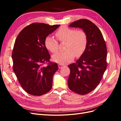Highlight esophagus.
Masks as SVG:
<instances>
[{
  "mask_svg": "<svg viewBox=\"0 0 121 121\" xmlns=\"http://www.w3.org/2000/svg\"><path fill=\"white\" fill-rule=\"evenodd\" d=\"M58 68H59V69H61L62 68L64 67V65H61V64H59V65H58Z\"/></svg>",
  "mask_w": 121,
  "mask_h": 121,
  "instance_id": "1",
  "label": "esophagus"
}]
</instances>
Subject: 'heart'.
I'll return each mask as SVG.
<instances>
[{
    "label": "heart",
    "mask_w": 121,
    "mask_h": 121,
    "mask_svg": "<svg viewBox=\"0 0 121 121\" xmlns=\"http://www.w3.org/2000/svg\"><path fill=\"white\" fill-rule=\"evenodd\" d=\"M57 39L60 42H66L65 52H59L52 56L54 61L60 64L70 63L76 56H80L86 48L88 39L86 33L83 30H77L67 26L60 28L56 33ZM44 44L47 49L52 53L58 49V43L52 36L45 38Z\"/></svg>",
    "instance_id": "1"
}]
</instances>
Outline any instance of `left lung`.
<instances>
[{
    "instance_id": "1",
    "label": "left lung",
    "mask_w": 121,
    "mask_h": 121,
    "mask_svg": "<svg viewBox=\"0 0 121 121\" xmlns=\"http://www.w3.org/2000/svg\"><path fill=\"white\" fill-rule=\"evenodd\" d=\"M80 28L87 35V45L79 59L68 65L70 74L69 89L80 95L90 93L98 86L107 68V46L101 32L92 22L87 19L76 21L69 26Z\"/></svg>"
}]
</instances>
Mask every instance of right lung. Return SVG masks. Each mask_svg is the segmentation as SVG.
Segmentation results:
<instances>
[{
  "mask_svg": "<svg viewBox=\"0 0 121 121\" xmlns=\"http://www.w3.org/2000/svg\"><path fill=\"white\" fill-rule=\"evenodd\" d=\"M60 25L34 23L17 36L12 52L13 70L23 89L32 95L41 96L51 90L57 64L50 61L44 40Z\"/></svg>",
  "mask_w": 121,
  "mask_h": 121,
  "instance_id": "right-lung-1",
  "label": "right lung"
}]
</instances>
